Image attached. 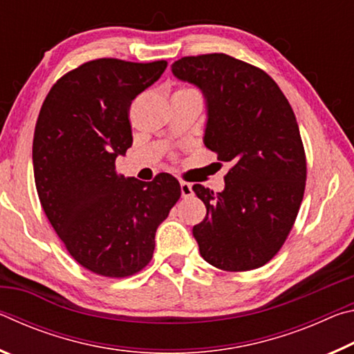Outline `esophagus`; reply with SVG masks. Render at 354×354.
Masks as SVG:
<instances>
[{"mask_svg": "<svg viewBox=\"0 0 354 354\" xmlns=\"http://www.w3.org/2000/svg\"><path fill=\"white\" fill-rule=\"evenodd\" d=\"M192 194H194V190H192V184L181 181V195L184 198H187V196H190Z\"/></svg>", "mask_w": 354, "mask_h": 354, "instance_id": "obj_1", "label": "esophagus"}]
</instances>
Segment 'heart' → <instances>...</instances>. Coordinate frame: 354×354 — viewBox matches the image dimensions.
Segmentation results:
<instances>
[{"instance_id":"1","label":"heart","mask_w":354,"mask_h":354,"mask_svg":"<svg viewBox=\"0 0 354 354\" xmlns=\"http://www.w3.org/2000/svg\"><path fill=\"white\" fill-rule=\"evenodd\" d=\"M181 91H192V88H181Z\"/></svg>"}]
</instances>
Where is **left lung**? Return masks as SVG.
Returning a JSON list of instances; mask_svg holds the SVG:
<instances>
[{
    "label": "left lung",
    "mask_w": 354,
    "mask_h": 354,
    "mask_svg": "<svg viewBox=\"0 0 354 354\" xmlns=\"http://www.w3.org/2000/svg\"><path fill=\"white\" fill-rule=\"evenodd\" d=\"M178 80L205 95L203 142L230 162L225 189L195 184L206 217L194 226L203 259L226 272L267 263L283 247L306 185V156L289 101L266 71L223 53L181 57Z\"/></svg>",
    "instance_id": "1"
}]
</instances>
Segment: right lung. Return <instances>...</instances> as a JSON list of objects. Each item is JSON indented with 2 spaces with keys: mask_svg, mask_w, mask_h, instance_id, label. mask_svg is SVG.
Returning a JSON list of instances; mask_svg holds the SVG:
<instances>
[{
  "mask_svg": "<svg viewBox=\"0 0 354 354\" xmlns=\"http://www.w3.org/2000/svg\"><path fill=\"white\" fill-rule=\"evenodd\" d=\"M165 68V61L82 64L51 87L35 123L40 205L73 259L101 277L140 272L153 257L156 230L181 196L169 173L143 183L115 171V159L133 145L131 101Z\"/></svg>",
  "mask_w": 354,
  "mask_h": 354,
  "instance_id": "right-lung-1",
  "label": "right lung"
}]
</instances>
